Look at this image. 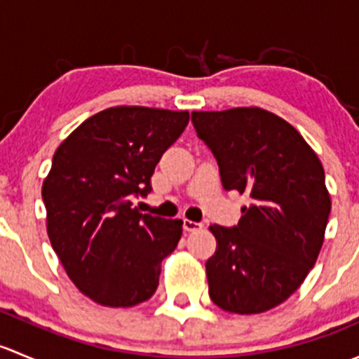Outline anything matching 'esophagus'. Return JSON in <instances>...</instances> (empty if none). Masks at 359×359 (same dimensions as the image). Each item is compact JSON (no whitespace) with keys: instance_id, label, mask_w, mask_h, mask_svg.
Here are the masks:
<instances>
[{"instance_id":"obj_1","label":"esophagus","mask_w":359,"mask_h":359,"mask_svg":"<svg viewBox=\"0 0 359 359\" xmlns=\"http://www.w3.org/2000/svg\"><path fill=\"white\" fill-rule=\"evenodd\" d=\"M201 224L200 222H194V220H189V219H184V229L189 231V233H193V231H198L201 229Z\"/></svg>"}]
</instances>
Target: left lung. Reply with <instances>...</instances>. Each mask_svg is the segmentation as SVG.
<instances>
[{
  "label": "left lung",
  "instance_id": "8db88e82",
  "mask_svg": "<svg viewBox=\"0 0 359 359\" xmlns=\"http://www.w3.org/2000/svg\"><path fill=\"white\" fill-rule=\"evenodd\" d=\"M191 119L224 189L252 198L238 226H210V299L227 313H266L304 283L320 255L332 208L323 165L290 123L260 107L194 111Z\"/></svg>",
  "mask_w": 359,
  "mask_h": 359
}]
</instances>
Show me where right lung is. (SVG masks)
Segmentation results:
<instances>
[{"label": "right lung", "instance_id": "obj_1", "mask_svg": "<svg viewBox=\"0 0 359 359\" xmlns=\"http://www.w3.org/2000/svg\"><path fill=\"white\" fill-rule=\"evenodd\" d=\"M187 123V111L109 107L53 154L41 189L50 243L78 290L100 306L132 307L156 292L182 220L140 213L132 200L149 193L158 161Z\"/></svg>", "mask_w": 359, "mask_h": 359}]
</instances>
